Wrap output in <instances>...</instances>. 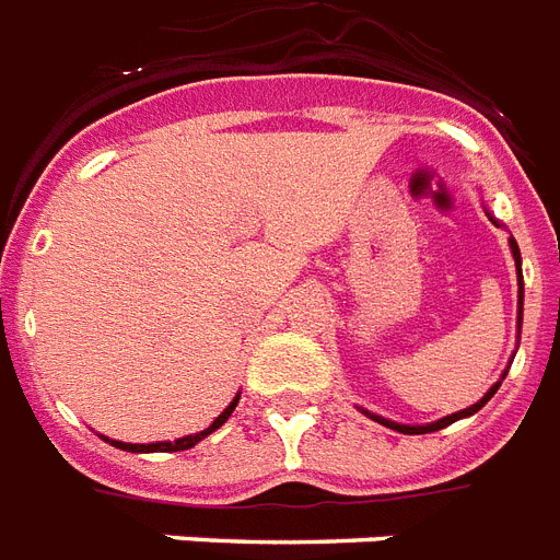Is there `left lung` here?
<instances>
[{"label":"left lung","instance_id":"left-lung-1","mask_svg":"<svg viewBox=\"0 0 560 560\" xmlns=\"http://www.w3.org/2000/svg\"><path fill=\"white\" fill-rule=\"evenodd\" d=\"M489 213V210H486ZM489 219L494 222V225L500 228V222L489 213ZM509 248H512V257H514V268H517V335H521V326H523V271H521V248H517V243H514V236H509ZM509 366L500 373V378L494 384H491L489 390H486V396H482L480 401H474L471 407H465V410H457V413L451 416H442V419H436V422H428V424H401V422H393V419H384V416L378 413H370V410H364V407H358L361 413L370 416L373 422L384 424V428H390V431H399V433H407V436H413V433H433V431H442V428H448V424L459 422V419H468V416H474L480 407H486V401L494 396V393L500 390V384H503V378H506Z\"/></svg>","mask_w":560,"mask_h":560}]
</instances>
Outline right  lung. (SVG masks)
Here are the masks:
<instances>
[{"label":"right lung","mask_w":560,"mask_h":560,"mask_svg":"<svg viewBox=\"0 0 560 560\" xmlns=\"http://www.w3.org/2000/svg\"><path fill=\"white\" fill-rule=\"evenodd\" d=\"M236 401H240V393H236L234 399H231V405H228L225 410H222V413H219L217 419H213V422L208 424V428H205V431L190 433V436H182V440H173V442H167V440H164V442H150V445H132V442L109 440V436H103V440L109 442V445H115V448L129 451V454H173V451H187V448H194L196 442H202L205 436H210V433H213V431H219V428H222V424H225L228 419H231V413H234Z\"/></svg>","instance_id":"right-lung-1"}]
</instances>
